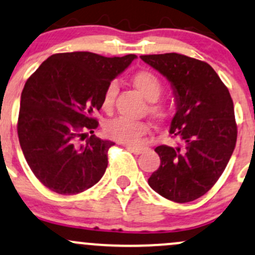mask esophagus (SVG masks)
I'll return each instance as SVG.
<instances>
[{
	"mask_svg": "<svg viewBox=\"0 0 255 255\" xmlns=\"http://www.w3.org/2000/svg\"><path fill=\"white\" fill-rule=\"evenodd\" d=\"M125 147L127 150H129L130 152H133L134 155H140L145 150V147L142 146H132V145H125Z\"/></svg>",
	"mask_w": 255,
	"mask_h": 255,
	"instance_id": "34e87169",
	"label": "esophagus"
}]
</instances>
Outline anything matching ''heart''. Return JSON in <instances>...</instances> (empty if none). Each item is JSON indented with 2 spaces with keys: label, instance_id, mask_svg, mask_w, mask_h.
I'll return each mask as SVG.
<instances>
[{
  "label": "heart",
  "instance_id": "1",
  "mask_svg": "<svg viewBox=\"0 0 255 255\" xmlns=\"http://www.w3.org/2000/svg\"><path fill=\"white\" fill-rule=\"evenodd\" d=\"M133 85L136 91L141 94L151 104L149 106V113L158 121L166 119L168 116V109L161 104H156L162 93L161 81L155 74L150 71H139L133 76ZM117 94L116 83H111L106 88L104 97H103V109L105 111H110L115 103V97ZM105 133L109 138L114 139L127 145H138L141 138L149 132V125L145 122L132 121L125 117H116L106 122Z\"/></svg>",
  "mask_w": 255,
  "mask_h": 255
}]
</instances>
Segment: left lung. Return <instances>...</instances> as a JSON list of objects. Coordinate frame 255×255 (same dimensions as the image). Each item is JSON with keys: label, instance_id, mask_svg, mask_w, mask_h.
<instances>
[{"label": "left lung", "instance_id": "obj_1", "mask_svg": "<svg viewBox=\"0 0 255 255\" xmlns=\"http://www.w3.org/2000/svg\"><path fill=\"white\" fill-rule=\"evenodd\" d=\"M169 81L177 104L169 133L178 146L155 149L161 164L147 180L167 200L191 202L223 174L237 139L229 89L209 64L178 53L141 55Z\"/></svg>", "mask_w": 255, "mask_h": 255}]
</instances>
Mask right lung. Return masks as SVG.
<instances>
[{"label": "right lung", "instance_id": "add662e5", "mask_svg": "<svg viewBox=\"0 0 255 255\" xmlns=\"http://www.w3.org/2000/svg\"><path fill=\"white\" fill-rule=\"evenodd\" d=\"M135 54L106 58L91 52L50 55L25 83L20 98L18 136L27 164L52 191L76 195L104 175L108 150L115 142L91 136L111 81Z\"/></svg>", "mask_w": 255, "mask_h": 255}]
</instances>
